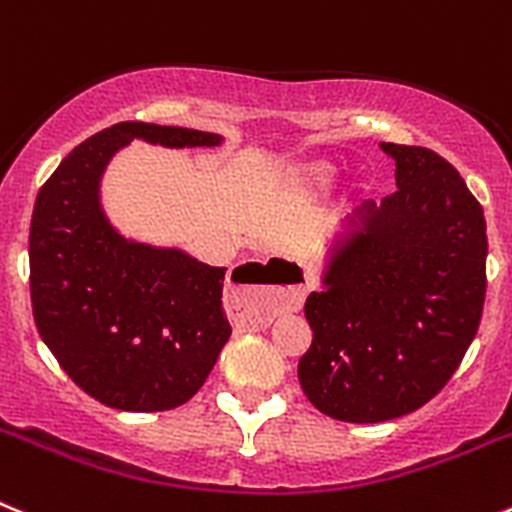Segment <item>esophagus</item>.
Instances as JSON below:
<instances>
[{"label": "esophagus", "mask_w": 512, "mask_h": 512, "mask_svg": "<svg viewBox=\"0 0 512 512\" xmlns=\"http://www.w3.org/2000/svg\"><path fill=\"white\" fill-rule=\"evenodd\" d=\"M253 271L271 284H233L228 292L235 318L248 328H266L282 312H297L315 284L312 271L292 259H271Z\"/></svg>", "instance_id": "obj_1"}]
</instances>
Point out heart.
Returning a JSON list of instances; mask_svg holds the SVG:
<instances>
[{"mask_svg":"<svg viewBox=\"0 0 512 512\" xmlns=\"http://www.w3.org/2000/svg\"><path fill=\"white\" fill-rule=\"evenodd\" d=\"M330 179H333V166L328 164H312L305 171V182L310 187H328Z\"/></svg>","mask_w":512,"mask_h":512,"instance_id":"heart-1","label":"heart"}]
</instances>
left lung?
<instances>
[{"label":"left lung","instance_id":"1","mask_svg":"<svg viewBox=\"0 0 512 512\" xmlns=\"http://www.w3.org/2000/svg\"><path fill=\"white\" fill-rule=\"evenodd\" d=\"M397 189L364 202L323 292L305 302L302 392L328 418L384 423L423 408L459 369L482 320L487 225L459 171L431 148L382 143Z\"/></svg>","mask_w":512,"mask_h":512}]
</instances>
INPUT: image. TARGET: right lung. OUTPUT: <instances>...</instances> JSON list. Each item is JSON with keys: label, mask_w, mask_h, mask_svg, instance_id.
<instances>
[{"label": "right lung", "mask_w": 512, "mask_h": 512, "mask_svg": "<svg viewBox=\"0 0 512 512\" xmlns=\"http://www.w3.org/2000/svg\"><path fill=\"white\" fill-rule=\"evenodd\" d=\"M133 138L217 146L202 130L117 122L63 158L30 223V300L61 369L107 408L158 413L197 395L230 338L225 269L125 241L99 207V176Z\"/></svg>", "instance_id": "right-lung-1"}]
</instances>
